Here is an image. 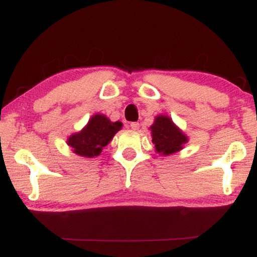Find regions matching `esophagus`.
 <instances>
[{
	"label": "esophagus",
	"mask_w": 257,
	"mask_h": 257,
	"mask_svg": "<svg viewBox=\"0 0 257 257\" xmlns=\"http://www.w3.org/2000/svg\"><path fill=\"white\" fill-rule=\"evenodd\" d=\"M130 126H131V128L132 130H135V131H137V130H139V122H137V121H133V122H131V125H130Z\"/></svg>",
	"instance_id": "obj_1"
}]
</instances>
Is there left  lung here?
Masks as SVG:
<instances>
[{
  "mask_svg": "<svg viewBox=\"0 0 257 257\" xmlns=\"http://www.w3.org/2000/svg\"><path fill=\"white\" fill-rule=\"evenodd\" d=\"M152 133V143L156 151L163 156H170L180 151L188 138L180 131L167 115H158L150 127Z\"/></svg>",
  "mask_w": 257,
  "mask_h": 257,
  "instance_id": "left-lung-1",
  "label": "left lung"
}]
</instances>
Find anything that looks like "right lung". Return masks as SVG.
Wrapping results in <instances>:
<instances>
[{
	"label": "right lung",
	"instance_id": "right-lung-1",
	"mask_svg": "<svg viewBox=\"0 0 257 257\" xmlns=\"http://www.w3.org/2000/svg\"><path fill=\"white\" fill-rule=\"evenodd\" d=\"M120 121L112 122L104 114H94L82 131L70 136L68 145L76 154L86 158L99 156L115 133L121 128Z\"/></svg>",
	"mask_w": 257,
	"mask_h": 257
}]
</instances>
